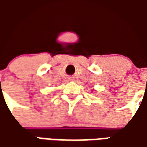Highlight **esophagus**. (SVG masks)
<instances>
[{
    "label": "esophagus",
    "mask_w": 147,
    "mask_h": 147,
    "mask_svg": "<svg viewBox=\"0 0 147 147\" xmlns=\"http://www.w3.org/2000/svg\"><path fill=\"white\" fill-rule=\"evenodd\" d=\"M73 80V79H71V80Z\"/></svg>",
    "instance_id": "1"
}]
</instances>
